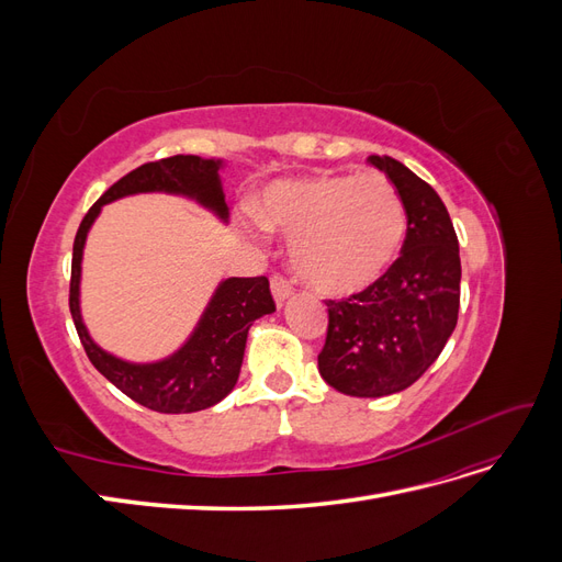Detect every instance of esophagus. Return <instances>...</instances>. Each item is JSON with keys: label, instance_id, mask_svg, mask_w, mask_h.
I'll use <instances>...</instances> for the list:
<instances>
[{"label": "esophagus", "instance_id": "34e87169", "mask_svg": "<svg viewBox=\"0 0 562 562\" xmlns=\"http://www.w3.org/2000/svg\"><path fill=\"white\" fill-rule=\"evenodd\" d=\"M271 295H274V300H277V304L281 307V304L293 295V288H291V283H288L283 277H271Z\"/></svg>", "mask_w": 562, "mask_h": 562}]
</instances>
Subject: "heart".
Listing matches in <instances>:
<instances>
[{
	"label": "heart",
	"mask_w": 562,
	"mask_h": 562,
	"mask_svg": "<svg viewBox=\"0 0 562 562\" xmlns=\"http://www.w3.org/2000/svg\"><path fill=\"white\" fill-rule=\"evenodd\" d=\"M255 217L291 239L295 274L321 295L349 297L396 262L407 217L401 194L380 173H312L267 184Z\"/></svg>",
	"instance_id": "obj_1"
}]
</instances>
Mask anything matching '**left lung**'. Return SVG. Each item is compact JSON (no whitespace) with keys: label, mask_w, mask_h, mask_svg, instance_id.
<instances>
[{"label":"left lung","mask_w":562,"mask_h":562,"mask_svg":"<svg viewBox=\"0 0 562 562\" xmlns=\"http://www.w3.org/2000/svg\"><path fill=\"white\" fill-rule=\"evenodd\" d=\"M368 161L394 182L407 215L401 258L342 302L328 300L318 372L339 394L380 398L415 384L443 351L459 312V244L434 187L391 157Z\"/></svg>","instance_id":"left-lung-1"}]
</instances>
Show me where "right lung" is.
Masks as SVG:
<instances>
[{
    "label": "right lung",
    "instance_id": "add662e5",
    "mask_svg": "<svg viewBox=\"0 0 562 562\" xmlns=\"http://www.w3.org/2000/svg\"><path fill=\"white\" fill-rule=\"evenodd\" d=\"M225 159L178 155L135 168L114 182L83 215L72 248L70 312L87 356L100 375L149 411L180 415L196 413L223 401L239 380L248 330L258 318L274 314V300L265 277L223 279L199 316L190 337L159 361L135 363L105 351L91 337L81 316V260L89 232L103 206L135 194H171L194 201L227 225L229 206L223 192Z\"/></svg>",
    "mask_w": 562,
    "mask_h": 562
}]
</instances>
